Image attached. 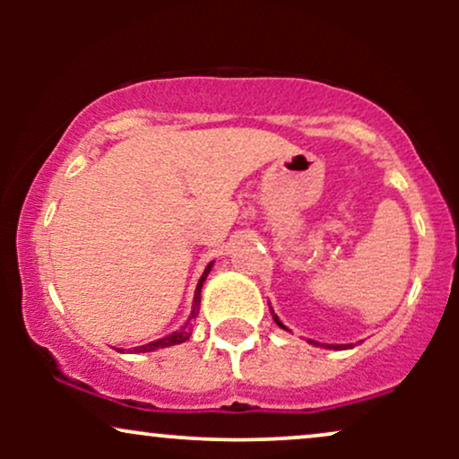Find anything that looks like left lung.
<instances>
[{"label":"left lung","mask_w":459,"mask_h":459,"mask_svg":"<svg viewBox=\"0 0 459 459\" xmlns=\"http://www.w3.org/2000/svg\"><path fill=\"white\" fill-rule=\"evenodd\" d=\"M272 313H273V310H272ZM273 321H276V324L281 325V328H284L282 321L278 319L276 315H273ZM284 330H287V328H284ZM308 343H313V345H321V343H317V341H308ZM321 347H328V350H347V347H354V345H321Z\"/></svg>","instance_id":"obj_1"}]
</instances>
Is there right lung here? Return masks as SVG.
Wrapping results in <instances>:
<instances>
[{
  "mask_svg": "<svg viewBox=\"0 0 459 459\" xmlns=\"http://www.w3.org/2000/svg\"><path fill=\"white\" fill-rule=\"evenodd\" d=\"M213 263H209L207 267H204L203 276H200V281L196 284V291H194V304H192V315H189L186 325H183L181 330L172 332V334L163 336V339H157L152 341V343H146V345H140V347H134L131 351H135V354H144V351H155V350H161V347H170V345H178V343H186V341L192 336V324L194 319L198 317V310H200V289H203V282L204 278H207V273L212 272Z\"/></svg>",
  "mask_w": 459,
  "mask_h": 459,
  "instance_id": "1",
  "label": "right lung"
}]
</instances>
